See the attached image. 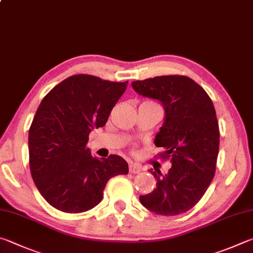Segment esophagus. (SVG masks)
<instances>
[{
  "label": "esophagus",
  "mask_w": 253,
  "mask_h": 253,
  "mask_svg": "<svg viewBox=\"0 0 253 253\" xmlns=\"http://www.w3.org/2000/svg\"><path fill=\"white\" fill-rule=\"evenodd\" d=\"M141 171V167L138 164H130L129 165V172L131 173H139Z\"/></svg>",
  "instance_id": "obj_1"
}]
</instances>
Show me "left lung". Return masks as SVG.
<instances>
[{
    "instance_id": "obj_1",
    "label": "left lung",
    "mask_w": 253,
    "mask_h": 253,
    "mask_svg": "<svg viewBox=\"0 0 253 253\" xmlns=\"http://www.w3.org/2000/svg\"><path fill=\"white\" fill-rule=\"evenodd\" d=\"M136 93L157 99L165 122L155 138L170 160L166 174L151 170L155 189L140 196L141 205L160 215H177L199 203L212 181L219 153V125L212 100L199 84L183 75L156 76L131 83Z\"/></svg>"
}]
</instances>
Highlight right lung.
Wrapping results in <instances>:
<instances>
[{"mask_svg":"<svg viewBox=\"0 0 253 253\" xmlns=\"http://www.w3.org/2000/svg\"><path fill=\"white\" fill-rule=\"evenodd\" d=\"M128 82L79 74L59 83L41 102L29 131L32 178L47 203L63 212L90 210L103 199L107 181L128 173L117 155L93 157L91 129L106 124Z\"/></svg>","mask_w":253,"mask_h":253,"instance_id":"add662e5","label":"right lung"}]
</instances>
